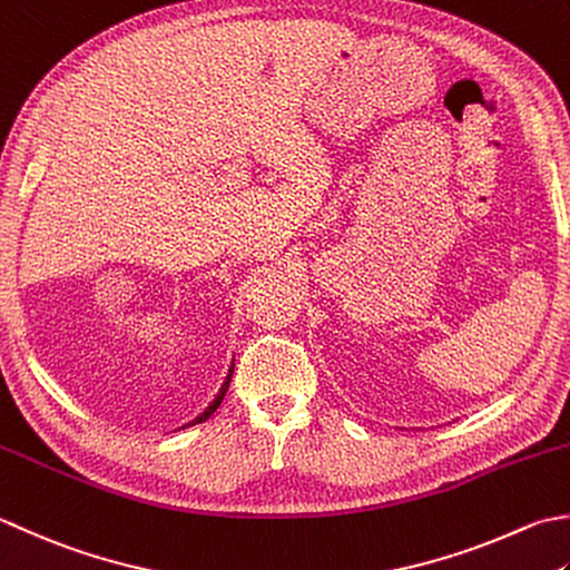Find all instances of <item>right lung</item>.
<instances>
[{"label":"right lung","mask_w":570,"mask_h":570,"mask_svg":"<svg viewBox=\"0 0 570 570\" xmlns=\"http://www.w3.org/2000/svg\"><path fill=\"white\" fill-rule=\"evenodd\" d=\"M234 367V365H232ZM229 381H232V371H229V375H227V381H225V385H222V390H219V393H217V397L215 400H212V403H209V407L203 412V415H199V417H195L193 422H187V425L185 428H193V425H197V422H205L207 417H212V412H215L217 407H219V403H222V400H225V393H227V387H229Z\"/></svg>","instance_id":"add662e5"}]
</instances>
